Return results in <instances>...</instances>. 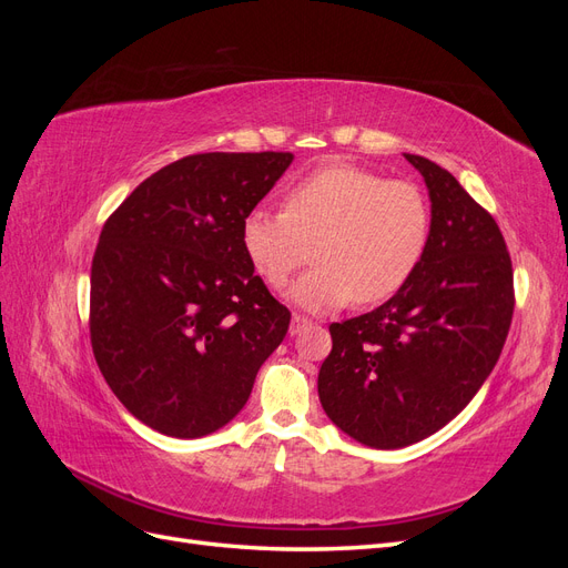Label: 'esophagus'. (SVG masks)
I'll return each instance as SVG.
<instances>
[{"label":"esophagus","instance_id":"esophagus-1","mask_svg":"<svg viewBox=\"0 0 568 568\" xmlns=\"http://www.w3.org/2000/svg\"><path fill=\"white\" fill-rule=\"evenodd\" d=\"M307 324H311V320H307V317H303V315H294V317H291V326H288V334L291 336H296V334H301L303 329H305V326Z\"/></svg>","mask_w":568,"mask_h":568}]
</instances>
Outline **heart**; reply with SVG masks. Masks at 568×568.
Returning <instances> with one entry per match:
<instances>
[{
	"mask_svg": "<svg viewBox=\"0 0 568 568\" xmlns=\"http://www.w3.org/2000/svg\"><path fill=\"white\" fill-rule=\"evenodd\" d=\"M428 236L432 205L415 182L346 163L288 186L284 211L253 209L242 222V246L272 288L286 286L315 246L317 265L291 288L311 313L398 294L419 267Z\"/></svg>",
	"mask_w": 568,
	"mask_h": 568,
	"instance_id": "1",
	"label": "heart"
}]
</instances>
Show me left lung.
Masks as SVG:
<instances>
[{"label": "left lung", "mask_w": 568, "mask_h": 568, "mask_svg": "<svg viewBox=\"0 0 568 568\" xmlns=\"http://www.w3.org/2000/svg\"><path fill=\"white\" fill-rule=\"evenodd\" d=\"M432 199V236L407 284L376 311L334 322L317 376L343 434L379 450L436 434L469 405L503 353L514 313L505 236L464 186L405 153Z\"/></svg>", "instance_id": "obj_1"}]
</instances>
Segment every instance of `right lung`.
I'll return each mask as SVG.
<instances>
[{
	"instance_id": "add662e5",
	"label": "right lung",
	"mask_w": 568,
	"mask_h": 568,
	"mask_svg": "<svg viewBox=\"0 0 568 568\" xmlns=\"http://www.w3.org/2000/svg\"><path fill=\"white\" fill-rule=\"evenodd\" d=\"M294 156L194 153L118 205L92 261L97 365L132 417L173 438L232 422L288 332L242 246V222Z\"/></svg>"
}]
</instances>
